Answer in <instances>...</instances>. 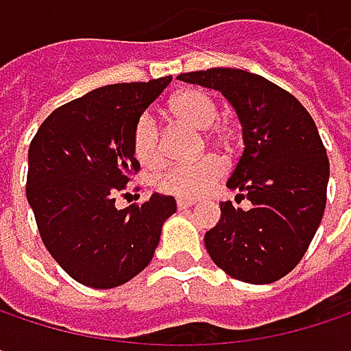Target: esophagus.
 <instances>
[{
    "mask_svg": "<svg viewBox=\"0 0 351 351\" xmlns=\"http://www.w3.org/2000/svg\"><path fill=\"white\" fill-rule=\"evenodd\" d=\"M195 205V201H191V199H178L176 201V207L178 209H189V207H193Z\"/></svg>",
    "mask_w": 351,
    "mask_h": 351,
    "instance_id": "esophagus-1",
    "label": "esophagus"
}]
</instances>
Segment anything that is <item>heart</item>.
I'll return each mask as SVG.
<instances>
[{
  "label": "heart",
  "mask_w": 351,
  "mask_h": 351,
  "mask_svg": "<svg viewBox=\"0 0 351 351\" xmlns=\"http://www.w3.org/2000/svg\"><path fill=\"white\" fill-rule=\"evenodd\" d=\"M171 113L176 119L197 128L207 130L219 117L217 99L201 89H184L171 99ZM217 138V134H211ZM132 148L136 158L146 167H156L162 162V144L158 121L144 113L136 119L132 130ZM223 175V165L215 156H205L191 165H171L158 175H154L152 184L156 191L178 197V199H197L213 189V184Z\"/></svg>",
  "instance_id": "heart-1"
}]
</instances>
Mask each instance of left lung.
Segmentation results:
<instances>
[{
    "instance_id": "1",
    "label": "left lung",
    "mask_w": 351,
    "mask_h": 351,
    "mask_svg": "<svg viewBox=\"0 0 351 351\" xmlns=\"http://www.w3.org/2000/svg\"><path fill=\"white\" fill-rule=\"evenodd\" d=\"M176 79L221 91L242 123L244 152L228 186L252 207L221 203V219L205 234V247L232 278L270 285L301 262L325 211L329 160L315 121L295 95L242 69Z\"/></svg>"
}]
</instances>
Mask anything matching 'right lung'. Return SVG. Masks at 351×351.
Instances as JSON below:
<instances>
[{"label":"right lung","instance_id":"add662e5","mask_svg":"<svg viewBox=\"0 0 351 351\" xmlns=\"http://www.w3.org/2000/svg\"><path fill=\"white\" fill-rule=\"evenodd\" d=\"M173 81L117 83L54 109L28 150L26 197L50 256L77 282L113 289L142 272L160 242L175 197L154 193L142 205L115 207L140 162L136 119Z\"/></svg>","mask_w":351,"mask_h":351}]
</instances>
